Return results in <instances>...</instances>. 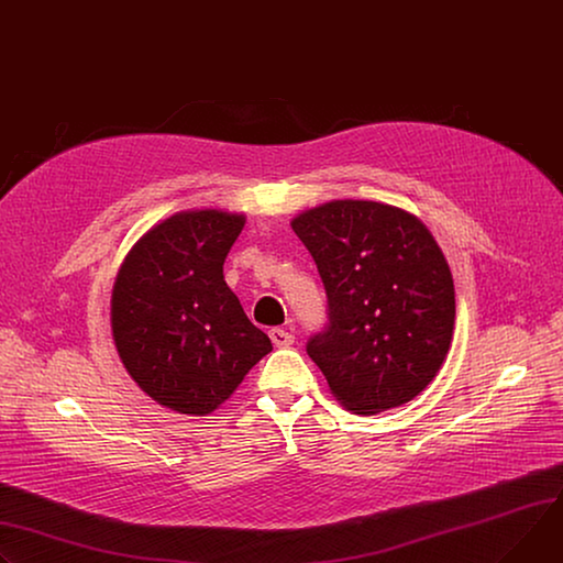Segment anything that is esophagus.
Returning a JSON list of instances; mask_svg holds the SVG:
<instances>
[{"instance_id": "34e87169", "label": "esophagus", "mask_w": 563, "mask_h": 563, "mask_svg": "<svg viewBox=\"0 0 563 563\" xmlns=\"http://www.w3.org/2000/svg\"><path fill=\"white\" fill-rule=\"evenodd\" d=\"M269 339H272V343H274L276 347H289V345L294 343V334L287 332V330H283V328H272V330H269Z\"/></svg>"}]
</instances>
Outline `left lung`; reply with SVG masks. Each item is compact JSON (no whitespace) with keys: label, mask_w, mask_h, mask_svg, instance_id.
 <instances>
[{"label":"left lung","mask_w":563,"mask_h":563,"mask_svg":"<svg viewBox=\"0 0 563 563\" xmlns=\"http://www.w3.org/2000/svg\"><path fill=\"white\" fill-rule=\"evenodd\" d=\"M328 294L308 354L332 395L375 416L438 375L455 323L453 278L429 229L390 203L332 199L291 220Z\"/></svg>","instance_id":"obj_1"}]
</instances>
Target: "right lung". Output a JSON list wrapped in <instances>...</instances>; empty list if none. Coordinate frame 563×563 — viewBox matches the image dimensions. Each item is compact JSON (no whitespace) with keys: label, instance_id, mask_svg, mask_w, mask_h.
<instances>
[{"label":"right lung","instance_id":"right-lung-1","mask_svg":"<svg viewBox=\"0 0 563 563\" xmlns=\"http://www.w3.org/2000/svg\"><path fill=\"white\" fill-rule=\"evenodd\" d=\"M244 216L195 209L152 227L112 289V334L130 377L157 404L209 416L272 352L224 283Z\"/></svg>","mask_w":563,"mask_h":563}]
</instances>
